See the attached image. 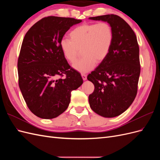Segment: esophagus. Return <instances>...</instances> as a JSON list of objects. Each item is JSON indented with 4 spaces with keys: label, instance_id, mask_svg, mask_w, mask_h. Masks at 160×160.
Here are the masks:
<instances>
[{
    "label": "esophagus",
    "instance_id": "esophagus-1",
    "mask_svg": "<svg viewBox=\"0 0 160 160\" xmlns=\"http://www.w3.org/2000/svg\"><path fill=\"white\" fill-rule=\"evenodd\" d=\"M81 76H82V78H83V81H85V80H87V75H86L85 74L81 73Z\"/></svg>",
    "mask_w": 160,
    "mask_h": 160
}]
</instances>
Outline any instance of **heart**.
Instances as JSON below:
<instances>
[{
    "label": "heart",
    "instance_id": "obj_1",
    "mask_svg": "<svg viewBox=\"0 0 160 160\" xmlns=\"http://www.w3.org/2000/svg\"><path fill=\"white\" fill-rule=\"evenodd\" d=\"M70 39L62 38L60 48L64 57L73 62L82 49V59L72 65V68L81 73L93 70L97 61H103L111 51L113 41V31L109 23H85L72 29Z\"/></svg>",
    "mask_w": 160,
    "mask_h": 160
}]
</instances>
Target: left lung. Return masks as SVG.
I'll return each instance as SVG.
<instances>
[{"label":"left lung","instance_id":"left-lung-1","mask_svg":"<svg viewBox=\"0 0 160 160\" xmlns=\"http://www.w3.org/2000/svg\"><path fill=\"white\" fill-rule=\"evenodd\" d=\"M107 22L113 31L109 54L88 75L95 89L89 103L95 113L104 118L123 113L132 104L140 75L139 49L135 32L123 18L115 14L89 18Z\"/></svg>","mask_w":160,"mask_h":160}]
</instances>
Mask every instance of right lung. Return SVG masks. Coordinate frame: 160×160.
I'll list each match as a JSON object with an SVG mask.
<instances>
[{"mask_svg": "<svg viewBox=\"0 0 160 160\" xmlns=\"http://www.w3.org/2000/svg\"><path fill=\"white\" fill-rule=\"evenodd\" d=\"M81 21L45 17L24 37L17 65L19 88L28 109L38 118L52 119L63 113L69 105L71 91L83 84L80 73L71 68L60 48L65 32ZM63 74L65 78H58Z\"/></svg>", "mask_w": 160, "mask_h": 160, "instance_id": "right-lung-1", "label": "right lung"}]
</instances>
